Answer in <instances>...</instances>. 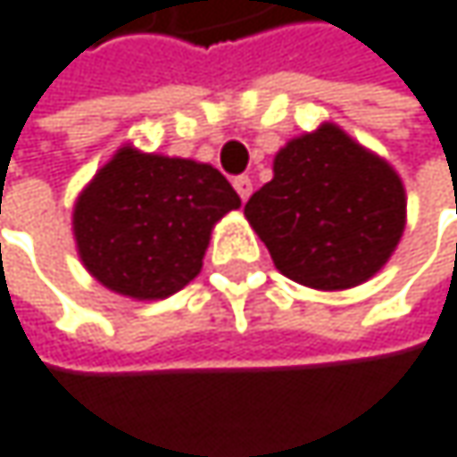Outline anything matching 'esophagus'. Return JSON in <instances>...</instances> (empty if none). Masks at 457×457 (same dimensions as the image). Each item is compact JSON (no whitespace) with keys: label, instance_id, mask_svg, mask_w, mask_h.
Instances as JSON below:
<instances>
[{"label":"esophagus","instance_id":"obj_1","mask_svg":"<svg viewBox=\"0 0 457 457\" xmlns=\"http://www.w3.org/2000/svg\"><path fill=\"white\" fill-rule=\"evenodd\" d=\"M233 187H236V192L241 195V200H249V195H252V179H249V176H236Z\"/></svg>","mask_w":457,"mask_h":457}]
</instances>
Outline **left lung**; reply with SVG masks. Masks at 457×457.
I'll return each instance as SVG.
<instances>
[{
  "instance_id": "obj_1",
  "label": "left lung",
  "mask_w": 457,
  "mask_h": 457,
  "mask_svg": "<svg viewBox=\"0 0 457 457\" xmlns=\"http://www.w3.org/2000/svg\"><path fill=\"white\" fill-rule=\"evenodd\" d=\"M273 265L314 289H349L393 254L406 221L395 170L333 124L289 140L244 208Z\"/></svg>"
}]
</instances>
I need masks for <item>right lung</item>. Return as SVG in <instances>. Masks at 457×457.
<instances>
[{"label": "right lung", "mask_w": 457, "mask_h": 457, "mask_svg": "<svg viewBox=\"0 0 457 457\" xmlns=\"http://www.w3.org/2000/svg\"><path fill=\"white\" fill-rule=\"evenodd\" d=\"M238 205L216 168L124 145L75 203L78 254L119 295L162 301L200 273L211 227Z\"/></svg>", "instance_id": "obj_1"}]
</instances>
